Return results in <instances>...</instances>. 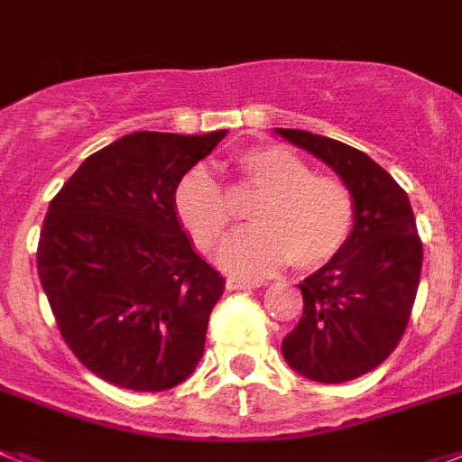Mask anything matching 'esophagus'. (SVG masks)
I'll return each instance as SVG.
<instances>
[{
    "instance_id": "esophagus-1",
    "label": "esophagus",
    "mask_w": 462,
    "mask_h": 462,
    "mask_svg": "<svg viewBox=\"0 0 462 462\" xmlns=\"http://www.w3.org/2000/svg\"><path fill=\"white\" fill-rule=\"evenodd\" d=\"M226 286H227V291H251V288H260V286H263V281L236 279V276H230Z\"/></svg>"
}]
</instances>
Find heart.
I'll return each mask as SVG.
<instances>
[{
  "mask_svg": "<svg viewBox=\"0 0 462 462\" xmlns=\"http://www.w3.org/2000/svg\"><path fill=\"white\" fill-rule=\"evenodd\" d=\"M235 167L260 202L251 211L255 227L220 248L218 263L226 270L254 276L286 263L316 270L342 251L356 223V199L342 179L314 174L307 160L276 143L246 148ZM174 208L204 251L220 246L232 227L227 195L204 167H192L176 186Z\"/></svg>",
  "mask_w": 462,
  "mask_h": 462,
  "instance_id": "b5f03b06",
  "label": "heart"
}]
</instances>
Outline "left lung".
Segmentation results:
<instances>
[{
    "label": "left lung",
    "mask_w": 462,
    "mask_h": 462,
    "mask_svg": "<svg viewBox=\"0 0 462 462\" xmlns=\"http://www.w3.org/2000/svg\"><path fill=\"white\" fill-rule=\"evenodd\" d=\"M351 188L356 223L330 263L300 283L302 319L281 344L292 370L320 383L358 379L395 351L419 291L423 244L407 192L358 148L276 127Z\"/></svg>",
    "instance_id": "obj_1"
}]
</instances>
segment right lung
I'll return each mask as SVG.
<instances>
[{"label": "right lung", "instance_id": "1", "mask_svg": "<svg viewBox=\"0 0 462 462\" xmlns=\"http://www.w3.org/2000/svg\"><path fill=\"white\" fill-rule=\"evenodd\" d=\"M227 130L132 132L51 199L37 270L60 335L92 374L158 393L195 372L226 279L199 258L174 192Z\"/></svg>", "mask_w": 462, "mask_h": 462}]
</instances>
